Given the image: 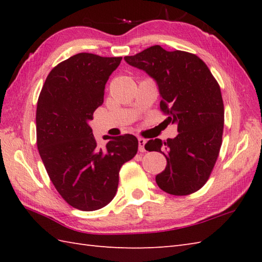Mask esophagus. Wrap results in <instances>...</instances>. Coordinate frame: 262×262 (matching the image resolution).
<instances>
[{"label": "esophagus", "mask_w": 262, "mask_h": 262, "mask_svg": "<svg viewBox=\"0 0 262 262\" xmlns=\"http://www.w3.org/2000/svg\"><path fill=\"white\" fill-rule=\"evenodd\" d=\"M145 144H146V141L144 140V138L140 137L138 138V151L140 152H145Z\"/></svg>", "instance_id": "1"}]
</instances>
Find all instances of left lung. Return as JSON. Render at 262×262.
Instances as JSON below:
<instances>
[{"mask_svg":"<svg viewBox=\"0 0 262 262\" xmlns=\"http://www.w3.org/2000/svg\"><path fill=\"white\" fill-rule=\"evenodd\" d=\"M124 59L157 82L161 110L169 115L166 121L178 126L174 138L145 144L147 151H158L166 159L164 171L155 177L158 186L174 196L199 190L222 145L224 104L219 83L202 59L187 52L155 45Z\"/></svg>","mask_w":262,"mask_h":262,"instance_id":"obj_1","label":"left lung"}]
</instances>
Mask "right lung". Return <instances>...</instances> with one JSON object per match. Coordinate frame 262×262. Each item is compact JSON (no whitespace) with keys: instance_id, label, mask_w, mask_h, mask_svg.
Returning a JSON list of instances; mask_svg holds the SVG:
<instances>
[{"instance_id":"obj_1","label":"right lung","mask_w":262,"mask_h":262,"mask_svg":"<svg viewBox=\"0 0 262 262\" xmlns=\"http://www.w3.org/2000/svg\"><path fill=\"white\" fill-rule=\"evenodd\" d=\"M121 57L80 53L51 71L38 98L37 146L66 203L92 211L114 199L121 165L135 157L134 135L105 136L99 147L89 121L103 103L105 83Z\"/></svg>"}]
</instances>
